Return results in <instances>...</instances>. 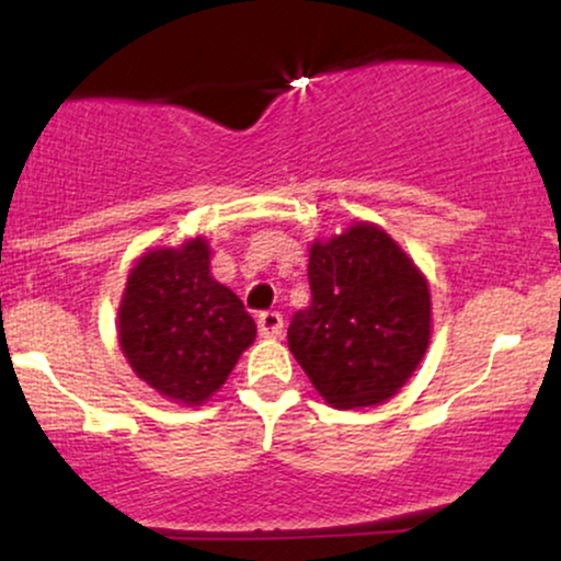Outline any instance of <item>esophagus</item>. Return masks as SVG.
Here are the masks:
<instances>
[{"label":"esophagus","instance_id":"34e87169","mask_svg":"<svg viewBox=\"0 0 561 561\" xmlns=\"http://www.w3.org/2000/svg\"><path fill=\"white\" fill-rule=\"evenodd\" d=\"M259 332H261V337H266V340L282 337V332H285V321H282V313L263 311L259 317Z\"/></svg>","mask_w":561,"mask_h":561}]
</instances>
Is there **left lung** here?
Returning a JSON list of instances; mask_svg holds the SVG:
<instances>
[{
    "label": "left lung",
    "mask_w": 561,
    "mask_h": 561,
    "mask_svg": "<svg viewBox=\"0 0 561 561\" xmlns=\"http://www.w3.org/2000/svg\"><path fill=\"white\" fill-rule=\"evenodd\" d=\"M311 306L293 317L287 343L334 409L390 401L409 382L433 334L430 285L382 227L351 224L308 250Z\"/></svg>",
    "instance_id": "obj_1"
}]
</instances>
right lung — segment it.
<instances>
[{"mask_svg":"<svg viewBox=\"0 0 561 561\" xmlns=\"http://www.w3.org/2000/svg\"><path fill=\"white\" fill-rule=\"evenodd\" d=\"M210 244L190 237L152 248L128 272L118 345L141 382L182 405H203L253 345L255 321L210 274Z\"/></svg>","mask_w":561,"mask_h":561,"instance_id":"obj_1","label":"right lung"}]
</instances>
